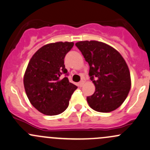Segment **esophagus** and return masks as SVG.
Wrapping results in <instances>:
<instances>
[{"instance_id":"1","label":"esophagus","mask_w":150,"mask_h":150,"mask_svg":"<svg viewBox=\"0 0 150 150\" xmlns=\"http://www.w3.org/2000/svg\"><path fill=\"white\" fill-rule=\"evenodd\" d=\"M85 83V81H83V80H81V81L79 83H78V86H79V87H83V85H84Z\"/></svg>"}]
</instances>
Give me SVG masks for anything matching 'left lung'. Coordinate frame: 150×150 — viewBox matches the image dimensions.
<instances>
[{
  "label": "left lung",
  "instance_id": "left-lung-1",
  "mask_svg": "<svg viewBox=\"0 0 150 150\" xmlns=\"http://www.w3.org/2000/svg\"><path fill=\"white\" fill-rule=\"evenodd\" d=\"M75 45L89 64V75L96 87L95 93L87 97L88 105L98 112L116 110L127 98L132 85L126 61L117 50L103 42L80 41Z\"/></svg>",
  "mask_w": 150,
  "mask_h": 150
}]
</instances>
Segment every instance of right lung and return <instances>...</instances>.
<instances>
[{
    "label": "right lung",
    "instance_id": "add662e5",
    "mask_svg": "<svg viewBox=\"0 0 150 150\" xmlns=\"http://www.w3.org/2000/svg\"><path fill=\"white\" fill-rule=\"evenodd\" d=\"M73 42H58L47 44L37 50L30 59L23 76V86L31 105L39 112L48 116L62 113L78 88L69 82L64 64L66 54Z\"/></svg>",
    "mask_w": 150,
    "mask_h": 150
}]
</instances>
